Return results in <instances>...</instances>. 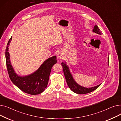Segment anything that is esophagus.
I'll list each match as a JSON object with an SVG mask.
<instances>
[{
	"label": "esophagus",
	"mask_w": 121,
	"mask_h": 121,
	"mask_svg": "<svg viewBox=\"0 0 121 121\" xmlns=\"http://www.w3.org/2000/svg\"><path fill=\"white\" fill-rule=\"evenodd\" d=\"M57 57L59 59H62L63 57V54L61 52H59L58 54H57Z\"/></svg>",
	"instance_id": "obj_1"
}]
</instances>
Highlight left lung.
I'll return each mask as SVG.
<instances>
[{
	"label": "left lung",
	"mask_w": 121,
	"mask_h": 121,
	"mask_svg": "<svg viewBox=\"0 0 121 121\" xmlns=\"http://www.w3.org/2000/svg\"><path fill=\"white\" fill-rule=\"evenodd\" d=\"M93 31V32L99 35H101V33H102V32L100 30L97 25H95L94 26ZM108 63H109V58H108ZM61 65L63 67V72H64L67 83L69 87L70 88V89L73 92L78 94H86L87 93H89L97 89L101 85V84H100L98 86L92 88H85L79 85L73 79L72 75L70 73V72H69V67L66 64V63L62 62L61 63Z\"/></svg>",
	"instance_id": "obj_1"
}]
</instances>
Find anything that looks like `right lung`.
<instances>
[{
	"label": "right lung",
	"instance_id": "obj_1",
	"mask_svg": "<svg viewBox=\"0 0 121 121\" xmlns=\"http://www.w3.org/2000/svg\"><path fill=\"white\" fill-rule=\"evenodd\" d=\"M11 40L12 37L8 42L5 50L6 66L11 80L25 93L33 95L41 94L47 87L52 68L57 62L56 57L53 56L48 59L33 73L23 77H20L16 73L11 64L8 46Z\"/></svg>",
	"mask_w": 121,
	"mask_h": 121
}]
</instances>
